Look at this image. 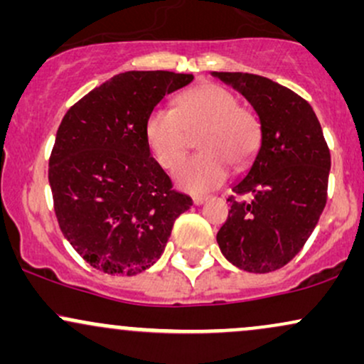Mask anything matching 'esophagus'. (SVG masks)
<instances>
[{"label": "esophagus", "mask_w": 364, "mask_h": 364, "mask_svg": "<svg viewBox=\"0 0 364 364\" xmlns=\"http://www.w3.org/2000/svg\"><path fill=\"white\" fill-rule=\"evenodd\" d=\"M207 198H208L207 195H195L193 196V203H195V205H202L203 202H207Z\"/></svg>", "instance_id": "1"}]
</instances>
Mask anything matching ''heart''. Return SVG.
<instances>
[{
  "label": "heart",
  "mask_w": 364,
  "mask_h": 364,
  "mask_svg": "<svg viewBox=\"0 0 364 364\" xmlns=\"http://www.w3.org/2000/svg\"><path fill=\"white\" fill-rule=\"evenodd\" d=\"M145 141L157 164L174 169L196 136L200 154L174 173L178 186L202 193L219 186L235 171L248 168L262 144L257 112L240 106L236 94L217 83H200L179 94L173 109L154 107L145 119Z\"/></svg>",
  "instance_id": "1"
}]
</instances>
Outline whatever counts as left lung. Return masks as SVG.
<instances>
[{"label":"left lung","instance_id":"left-lung-1","mask_svg":"<svg viewBox=\"0 0 364 364\" xmlns=\"http://www.w3.org/2000/svg\"><path fill=\"white\" fill-rule=\"evenodd\" d=\"M214 75L248 99L262 123L260 150L232 186L217 243L237 269L274 272L301 252L318 224L327 203L328 145L313 107L296 92L260 75Z\"/></svg>","mask_w":364,"mask_h":364}]
</instances>
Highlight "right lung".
Returning a JSON list of instances; mask_svg holds the SVG:
<instances>
[{
  "instance_id": "add662e5",
  "label": "right lung",
  "mask_w": 364,
  "mask_h": 364,
  "mask_svg": "<svg viewBox=\"0 0 364 364\" xmlns=\"http://www.w3.org/2000/svg\"><path fill=\"white\" fill-rule=\"evenodd\" d=\"M193 75L124 72L66 111L49 157L58 224L75 252L109 275L154 265L174 220L193 205L150 157L145 119Z\"/></svg>"
}]
</instances>
